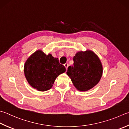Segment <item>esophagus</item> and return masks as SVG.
<instances>
[{
    "mask_svg": "<svg viewBox=\"0 0 129 129\" xmlns=\"http://www.w3.org/2000/svg\"><path fill=\"white\" fill-rule=\"evenodd\" d=\"M64 66H65L66 69V70H67V68H68V66H69V64H68V63H65L64 64Z\"/></svg>",
    "mask_w": 129,
    "mask_h": 129,
    "instance_id": "obj_1",
    "label": "esophagus"
}]
</instances>
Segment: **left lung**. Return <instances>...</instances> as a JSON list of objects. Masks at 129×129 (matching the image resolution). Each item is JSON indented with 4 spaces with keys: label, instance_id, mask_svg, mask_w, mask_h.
<instances>
[{
    "label": "left lung",
    "instance_id": "left-lung-1",
    "mask_svg": "<svg viewBox=\"0 0 129 129\" xmlns=\"http://www.w3.org/2000/svg\"><path fill=\"white\" fill-rule=\"evenodd\" d=\"M74 65L68 67L67 74L75 87L85 91L91 89L100 81L103 68L100 59L90 50L79 52L74 57Z\"/></svg>",
    "mask_w": 129,
    "mask_h": 129
}]
</instances>
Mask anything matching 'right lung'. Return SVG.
<instances>
[{
	"mask_svg": "<svg viewBox=\"0 0 129 129\" xmlns=\"http://www.w3.org/2000/svg\"><path fill=\"white\" fill-rule=\"evenodd\" d=\"M65 71V67L59 63L58 58L46 55L42 50L36 51L28 58L24 69L28 83L41 91L50 89L57 77Z\"/></svg>",
	"mask_w": 129,
	"mask_h": 129,
	"instance_id": "right-lung-1",
	"label": "right lung"
}]
</instances>
